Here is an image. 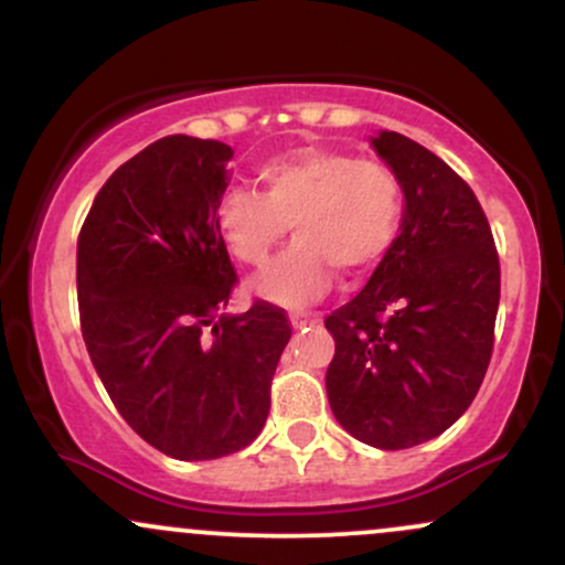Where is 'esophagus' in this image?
Returning <instances> with one entry per match:
<instances>
[{
    "instance_id": "esophagus-1",
    "label": "esophagus",
    "mask_w": 565,
    "mask_h": 565,
    "mask_svg": "<svg viewBox=\"0 0 565 565\" xmlns=\"http://www.w3.org/2000/svg\"><path fill=\"white\" fill-rule=\"evenodd\" d=\"M289 321H291V327H295V329H305V327H308V323L319 321V316L308 313V310H297V313L289 316Z\"/></svg>"
}]
</instances>
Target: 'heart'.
<instances>
[{
  "label": "heart",
  "instance_id": "1",
  "mask_svg": "<svg viewBox=\"0 0 565 565\" xmlns=\"http://www.w3.org/2000/svg\"><path fill=\"white\" fill-rule=\"evenodd\" d=\"M257 180L260 193L231 188L220 196L217 233L233 260L265 268L291 225L297 242L255 284L287 308L327 295L332 268L348 278L372 270L404 223V183L387 161L302 146L263 161Z\"/></svg>",
  "mask_w": 565,
  "mask_h": 565
}]
</instances>
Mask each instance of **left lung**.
<instances>
[{
    "mask_svg": "<svg viewBox=\"0 0 565 565\" xmlns=\"http://www.w3.org/2000/svg\"><path fill=\"white\" fill-rule=\"evenodd\" d=\"M372 146L398 172L406 212L361 295L323 321L327 393L350 436L395 451L440 436L476 398L494 350L499 255L481 201L444 159L398 132Z\"/></svg>",
    "mask_w": 565,
    "mask_h": 565,
    "instance_id": "8db88e82",
    "label": "left lung"
}]
</instances>
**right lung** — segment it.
I'll return each mask as SVG.
<instances>
[{
  "instance_id": "obj_1",
  "label": "right lung",
  "mask_w": 565,
  "mask_h": 565,
  "mask_svg": "<svg viewBox=\"0 0 565 565\" xmlns=\"http://www.w3.org/2000/svg\"><path fill=\"white\" fill-rule=\"evenodd\" d=\"M231 146L170 135L97 191L76 244L82 337L114 406L174 459H217L260 436L291 337L255 300L217 316L238 284L217 233Z\"/></svg>"
}]
</instances>
